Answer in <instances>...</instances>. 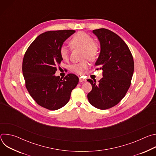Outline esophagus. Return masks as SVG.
<instances>
[{
  "label": "esophagus",
  "mask_w": 156,
  "mask_h": 156,
  "mask_svg": "<svg viewBox=\"0 0 156 156\" xmlns=\"http://www.w3.org/2000/svg\"><path fill=\"white\" fill-rule=\"evenodd\" d=\"M79 81H80V82H83V81H85L86 80L84 78H82L81 76H80V77H79Z\"/></svg>",
  "instance_id": "esophagus-1"
}]
</instances>
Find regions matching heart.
Segmentation results:
<instances>
[{
    "label": "heart",
    "mask_w": 156,
    "mask_h": 156,
    "mask_svg": "<svg viewBox=\"0 0 156 156\" xmlns=\"http://www.w3.org/2000/svg\"><path fill=\"white\" fill-rule=\"evenodd\" d=\"M70 46L73 48H80L83 49V58L90 60H95L99 52L98 44L93 42V39L84 32L80 31L76 33L70 41ZM59 54L63 60H67L69 57V51L67 47L62 46L59 49ZM88 68V63L82 62L75 63L72 66V70L76 73H80Z\"/></svg>",
    "instance_id": "heart-1"
}]
</instances>
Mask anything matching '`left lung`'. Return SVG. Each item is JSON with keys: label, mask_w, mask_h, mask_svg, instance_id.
I'll return each mask as SVG.
<instances>
[{"label": "left lung", "mask_w": 156, "mask_h": 156, "mask_svg": "<svg viewBox=\"0 0 156 156\" xmlns=\"http://www.w3.org/2000/svg\"><path fill=\"white\" fill-rule=\"evenodd\" d=\"M101 46L95 66L102 70L99 83L96 80L87 81L92 85L87 94L90 103L97 108L105 110L117 105L125 96L131 84L134 72L131 53L123 39L107 29L94 30Z\"/></svg>", "instance_id": "obj_1"}]
</instances>
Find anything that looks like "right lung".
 Returning a JSON list of instances; mask_svg holds the SVG:
<instances>
[{"instance_id":"obj_1","label":"right lung","mask_w":156,"mask_h":156,"mask_svg":"<svg viewBox=\"0 0 156 156\" xmlns=\"http://www.w3.org/2000/svg\"><path fill=\"white\" fill-rule=\"evenodd\" d=\"M75 30L49 31L39 35L30 44L22 64L28 91L37 104L51 110L59 109L70 100L79 78L68 74L63 79L54 74L63 60L59 49Z\"/></svg>"}]
</instances>
